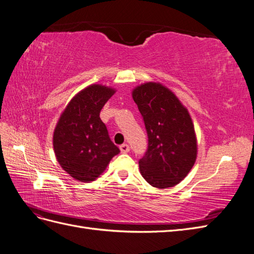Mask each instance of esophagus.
Masks as SVG:
<instances>
[{
	"instance_id": "34e87169",
	"label": "esophagus",
	"mask_w": 254,
	"mask_h": 254,
	"mask_svg": "<svg viewBox=\"0 0 254 254\" xmlns=\"http://www.w3.org/2000/svg\"><path fill=\"white\" fill-rule=\"evenodd\" d=\"M120 149H121V151L123 152V153H126V152H129V150H130V148H129V146H128V144H122L121 146H120Z\"/></svg>"
}]
</instances>
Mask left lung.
Returning a JSON list of instances; mask_svg holds the SVG:
<instances>
[{"mask_svg":"<svg viewBox=\"0 0 254 254\" xmlns=\"http://www.w3.org/2000/svg\"><path fill=\"white\" fill-rule=\"evenodd\" d=\"M148 135L140 172L151 187L173 188L194 166L197 137L188 109L174 92L160 82H145L132 90Z\"/></svg>","mask_w":254,"mask_h":254,"instance_id":"8db88e82","label":"left lung"}]
</instances>
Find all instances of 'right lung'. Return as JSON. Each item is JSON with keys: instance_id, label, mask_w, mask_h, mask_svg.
Masks as SVG:
<instances>
[{"instance_id": "1", "label": "right lung", "mask_w": 254, "mask_h": 254, "mask_svg": "<svg viewBox=\"0 0 254 254\" xmlns=\"http://www.w3.org/2000/svg\"><path fill=\"white\" fill-rule=\"evenodd\" d=\"M115 91L103 84H91L71 99L57 122L54 151L60 166L75 180L94 181L120 152L99 118Z\"/></svg>"}]
</instances>
